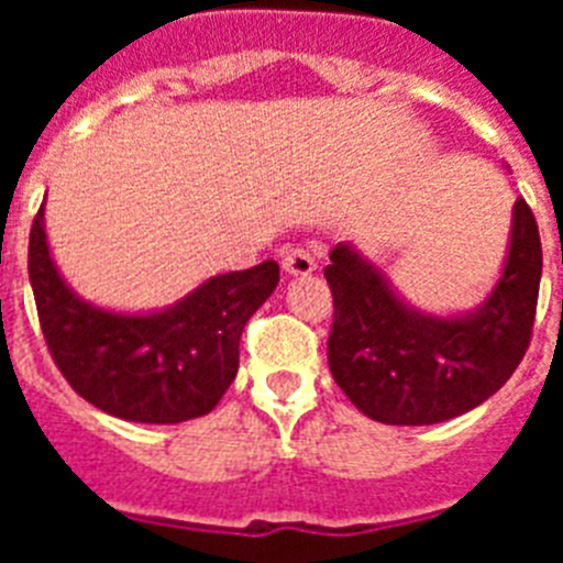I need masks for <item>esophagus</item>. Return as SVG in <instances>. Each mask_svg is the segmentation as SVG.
<instances>
[{
	"instance_id": "34e87169",
	"label": "esophagus",
	"mask_w": 563,
	"mask_h": 563,
	"mask_svg": "<svg viewBox=\"0 0 563 563\" xmlns=\"http://www.w3.org/2000/svg\"><path fill=\"white\" fill-rule=\"evenodd\" d=\"M282 267H285V273H290V276H310V273L316 271V256H312L307 247L292 245L287 247L285 256H282Z\"/></svg>"
}]
</instances>
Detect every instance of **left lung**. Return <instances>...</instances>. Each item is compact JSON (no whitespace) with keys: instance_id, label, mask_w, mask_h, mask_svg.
I'll return each mask as SVG.
<instances>
[{"instance_id":"8db88e82","label":"left lung","mask_w":563,"mask_h":563,"mask_svg":"<svg viewBox=\"0 0 563 563\" xmlns=\"http://www.w3.org/2000/svg\"><path fill=\"white\" fill-rule=\"evenodd\" d=\"M324 276L335 307L327 357L343 395L386 426H431L496 395L525 357L539 305V225L519 197L501 278L479 310L460 318L406 307L343 242Z\"/></svg>"}]
</instances>
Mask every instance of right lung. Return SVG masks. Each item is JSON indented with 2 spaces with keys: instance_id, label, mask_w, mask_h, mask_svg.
Returning a JSON list of instances; mask_svg holds the SVG:
<instances>
[{
  "instance_id": "add662e5",
  "label": "right lung",
  "mask_w": 563,
  "mask_h": 563,
  "mask_svg": "<svg viewBox=\"0 0 563 563\" xmlns=\"http://www.w3.org/2000/svg\"><path fill=\"white\" fill-rule=\"evenodd\" d=\"M27 273L47 350L67 383L96 409L132 422L202 417L239 369L247 318L278 285L273 258L208 278L152 316H121L81 301L64 285L44 233V206L30 228Z\"/></svg>"
}]
</instances>
